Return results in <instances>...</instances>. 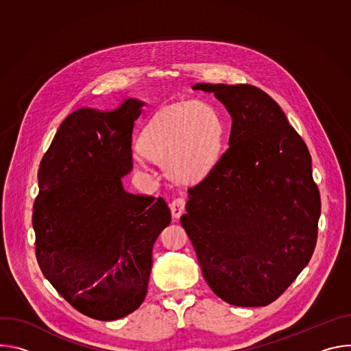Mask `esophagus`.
Returning <instances> with one entry per match:
<instances>
[{
	"label": "esophagus",
	"instance_id": "1",
	"mask_svg": "<svg viewBox=\"0 0 351 351\" xmlns=\"http://www.w3.org/2000/svg\"><path fill=\"white\" fill-rule=\"evenodd\" d=\"M169 210L173 219L180 218V215L184 213V199L183 198H175L169 204Z\"/></svg>",
	"mask_w": 351,
	"mask_h": 351
}]
</instances>
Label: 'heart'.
<instances>
[{
  "mask_svg": "<svg viewBox=\"0 0 351 351\" xmlns=\"http://www.w3.org/2000/svg\"><path fill=\"white\" fill-rule=\"evenodd\" d=\"M223 138V125L217 111L197 101L168 106L158 111L140 137L141 154L165 164L179 183H194L215 164ZM145 165L143 157L138 158Z\"/></svg>",
  "mask_w": 351,
  "mask_h": 351,
  "instance_id": "1",
  "label": "heart"
}]
</instances>
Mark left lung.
Here are the masks:
<instances>
[{
    "label": "left lung",
    "mask_w": 351,
    "mask_h": 351,
    "mask_svg": "<svg viewBox=\"0 0 351 351\" xmlns=\"http://www.w3.org/2000/svg\"><path fill=\"white\" fill-rule=\"evenodd\" d=\"M232 118L229 148L189 189L184 228L203 276L223 302L271 304L314 253L321 199L311 156L280 107L250 84L197 83Z\"/></svg>",
    "instance_id": "left-lung-1"
}]
</instances>
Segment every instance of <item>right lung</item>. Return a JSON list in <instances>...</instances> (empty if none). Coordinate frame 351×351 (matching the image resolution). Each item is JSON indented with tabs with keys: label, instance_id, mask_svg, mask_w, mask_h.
<instances>
[{
	"label": "right lung",
	"instance_id": "obj_1",
	"mask_svg": "<svg viewBox=\"0 0 351 351\" xmlns=\"http://www.w3.org/2000/svg\"><path fill=\"white\" fill-rule=\"evenodd\" d=\"M144 103L80 108L61 123L38 169L33 206L43 275L79 313L115 321L147 294L153 245L171 223L164 199L125 190L132 132Z\"/></svg>",
	"mask_w": 351,
	"mask_h": 351
}]
</instances>
